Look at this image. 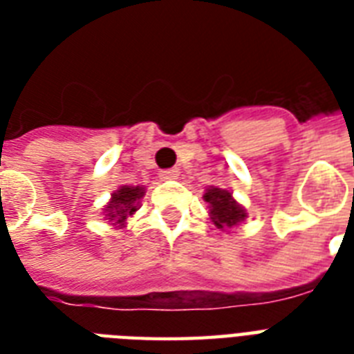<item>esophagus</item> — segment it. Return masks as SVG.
I'll return each instance as SVG.
<instances>
[{
    "label": "esophagus",
    "mask_w": 354,
    "mask_h": 354,
    "mask_svg": "<svg viewBox=\"0 0 354 354\" xmlns=\"http://www.w3.org/2000/svg\"><path fill=\"white\" fill-rule=\"evenodd\" d=\"M180 176V171L178 169H165V171H160L161 180H176Z\"/></svg>",
    "instance_id": "34e87169"
}]
</instances>
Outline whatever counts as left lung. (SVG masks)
<instances>
[{
  "mask_svg": "<svg viewBox=\"0 0 354 354\" xmlns=\"http://www.w3.org/2000/svg\"><path fill=\"white\" fill-rule=\"evenodd\" d=\"M204 200L209 204L211 222L215 224L216 230L226 232L230 227L239 226L246 218V209L241 204H236L232 193L221 187L205 189Z\"/></svg>",
  "mask_w": 354,
  "mask_h": 354,
  "instance_id": "left-lung-1",
  "label": "left lung"
}]
</instances>
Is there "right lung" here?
Here are the masks:
<instances>
[{
	"label": "right lung",
	"mask_w": 354,
	"mask_h": 354,
	"mask_svg": "<svg viewBox=\"0 0 354 354\" xmlns=\"http://www.w3.org/2000/svg\"><path fill=\"white\" fill-rule=\"evenodd\" d=\"M145 187L141 185H122L112 193V200L104 207L106 221L115 227H122L127 224L128 216H132L138 211L139 200L143 198Z\"/></svg>",
	"instance_id": "obj_1"
}]
</instances>
